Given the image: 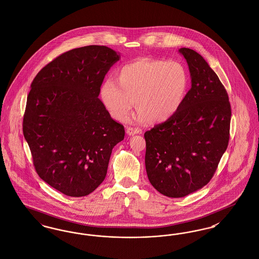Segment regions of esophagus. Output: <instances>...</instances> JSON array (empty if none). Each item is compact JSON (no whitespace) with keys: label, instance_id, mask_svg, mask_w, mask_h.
<instances>
[{"label":"esophagus","instance_id":"1","mask_svg":"<svg viewBox=\"0 0 259 259\" xmlns=\"http://www.w3.org/2000/svg\"><path fill=\"white\" fill-rule=\"evenodd\" d=\"M126 133L129 136H134L136 134H140L141 133V130L138 129V128H133V127H128L126 129Z\"/></svg>","mask_w":259,"mask_h":259}]
</instances>
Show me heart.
<instances>
[{
  "label": "heart",
  "instance_id": "heart-1",
  "mask_svg": "<svg viewBox=\"0 0 259 259\" xmlns=\"http://www.w3.org/2000/svg\"><path fill=\"white\" fill-rule=\"evenodd\" d=\"M115 81L106 79L100 87V98L111 117L123 120L137 104L133 121L149 119L162 123L180 111L189 87L185 66L177 60L141 58L121 66Z\"/></svg>",
  "mask_w": 259,
  "mask_h": 259
}]
</instances>
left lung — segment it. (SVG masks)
Here are the masks:
<instances>
[{"mask_svg": "<svg viewBox=\"0 0 259 259\" xmlns=\"http://www.w3.org/2000/svg\"><path fill=\"white\" fill-rule=\"evenodd\" d=\"M179 52L188 65L191 88L172 118L145 133L148 180L161 194L185 197L207 185L229 141L231 107L218 74L190 49Z\"/></svg>", "mask_w": 259, "mask_h": 259, "instance_id": "obj_1", "label": "left lung"}]
</instances>
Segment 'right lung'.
Returning <instances> with one entry per match:
<instances>
[{
    "label": "right lung",
    "mask_w": 259,
    "mask_h": 259,
    "mask_svg": "<svg viewBox=\"0 0 259 259\" xmlns=\"http://www.w3.org/2000/svg\"><path fill=\"white\" fill-rule=\"evenodd\" d=\"M120 54L104 46L67 51L44 67L27 97L23 134L39 178L71 197L93 192L106 178L111 150L124 139L98 98Z\"/></svg>",
    "instance_id": "right-lung-1"
}]
</instances>
